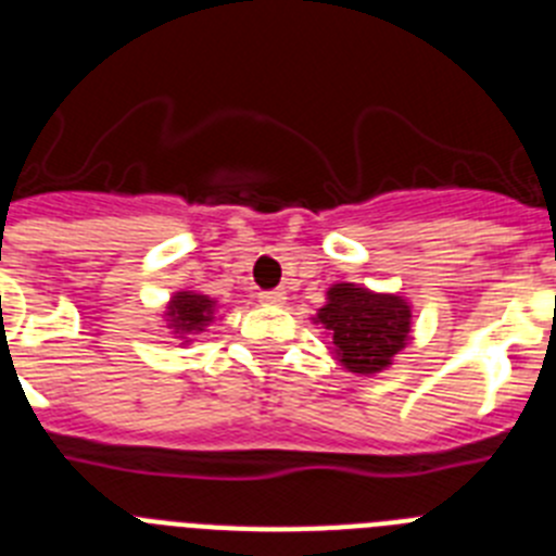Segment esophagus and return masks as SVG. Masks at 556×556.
<instances>
[{
  "mask_svg": "<svg viewBox=\"0 0 556 556\" xmlns=\"http://www.w3.org/2000/svg\"><path fill=\"white\" fill-rule=\"evenodd\" d=\"M283 301H287V292H281V289H275V292H262V303H267V306H281Z\"/></svg>",
  "mask_w": 556,
  "mask_h": 556,
  "instance_id": "34e87169",
  "label": "esophagus"
}]
</instances>
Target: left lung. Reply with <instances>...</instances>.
I'll list each match as a JSON object with an SVG mask.
<instances>
[{
  "mask_svg": "<svg viewBox=\"0 0 556 556\" xmlns=\"http://www.w3.org/2000/svg\"><path fill=\"white\" fill-rule=\"evenodd\" d=\"M409 306L397 294H372L353 283L328 289L317 323L333 333L339 362L351 372H381L409 339Z\"/></svg>",
  "mask_w": 556,
  "mask_h": 556,
  "instance_id": "obj_1",
  "label": "left lung"
}]
</instances>
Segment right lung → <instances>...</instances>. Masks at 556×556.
I'll return each mask as SVG.
<instances>
[{
	"mask_svg": "<svg viewBox=\"0 0 556 556\" xmlns=\"http://www.w3.org/2000/svg\"><path fill=\"white\" fill-rule=\"evenodd\" d=\"M169 323L178 333L203 331L214 317V301L198 292H178L169 303Z\"/></svg>",
	"mask_w": 556,
	"mask_h": 556,
	"instance_id": "obj_1",
	"label": "right lung"
}]
</instances>
